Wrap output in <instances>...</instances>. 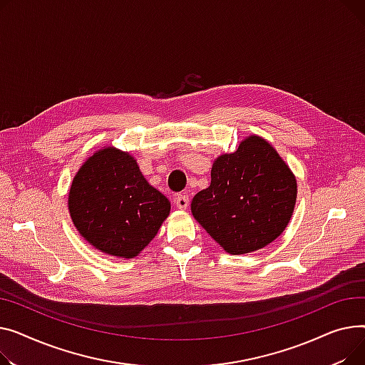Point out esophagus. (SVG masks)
<instances>
[{
  "mask_svg": "<svg viewBox=\"0 0 365 365\" xmlns=\"http://www.w3.org/2000/svg\"><path fill=\"white\" fill-rule=\"evenodd\" d=\"M174 203H175V206L178 207V209H187V206H188V196L187 195H178V196H175V199H174Z\"/></svg>",
  "mask_w": 365,
  "mask_h": 365,
  "instance_id": "obj_1",
  "label": "esophagus"
}]
</instances>
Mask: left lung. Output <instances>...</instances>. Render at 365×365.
<instances>
[{"label":"left lung","instance_id":"8db88e82","mask_svg":"<svg viewBox=\"0 0 365 365\" xmlns=\"http://www.w3.org/2000/svg\"><path fill=\"white\" fill-rule=\"evenodd\" d=\"M296 196L286 162L262 137L250 135L213 162L210 185L192 197L191 213L225 252L243 255L282 235Z\"/></svg>","mask_w":365,"mask_h":365}]
</instances>
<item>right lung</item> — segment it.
I'll return each instance as SVG.
<instances>
[{
	"label": "right lung",
	"instance_id": "add662e5",
	"mask_svg": "<svg viewBox=\"0 0 365 365\" xmlns=\"http://www.w3.org/2000/svg\"><path fill=\"white\" fill-rule=\"evenodd\" d=\"M71 218L97 250L131 259L158 234L170 203L143 177L137 160L115 147L82 163L69 190Z\"/></svg>",
	"mask_w": 365,
	"mask_h": 365
}]
</instances>
